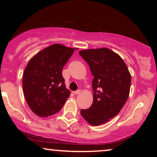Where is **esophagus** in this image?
Returning a JSON list of instances; mask_svg holds the SVG:
<instances>
[{
	"label": "esophagus",
	"instance_id": "obj_1",
	"mask_svg": "<svg viewBox=\"0 0 157 157\" xmlns=\"http://www.w3.org/2000/svg\"><path fill=\"white\" fill-rule=\"evenodd\" d=\"M80 93H81V91H80V90H77V91H74V94H76V95H77V94H80Z\"/></svg>",
	"mask_w": 157,
	"mask_h": 157
}]
</instances>
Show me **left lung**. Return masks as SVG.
<instances>
[{
    "label": "left lung",
    "instance_id": "8db88e82",
    "mask_svg": "<svg viewBox=\"0 0 157 157\" xmlns=\"http://www.w3.org/2000/svg\"><path fill=\"white\" fill-rule=\"evenodd\" d=\"M79 54L94 76L93 103L81 110V115L90 125H102L117 115L127 101L131 74L120 56L108 48L82 50Z\"/></svg>",
    "mask_w": 157,
    "mask_h": 157
}]
</instances>
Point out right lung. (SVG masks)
I'll use <instances>...</instances> for the list:
<instances>
[{"mask_svg":"<svg viewBox=\"0 0 157 157\" xmlns=\"http://www.w3.org/2000/svg\"><path fill=\"white\" fill-rule=\"evenodd\" d=\"M75 48L53 44L41 50L29 61L23 76L27 104L37 116H51L62 109L70 95L62 71Z\"/></svg>","mask_w":157,"mask_h":157,"instance_id":"right-lung-1","label":"right lung"}]
</instances>
